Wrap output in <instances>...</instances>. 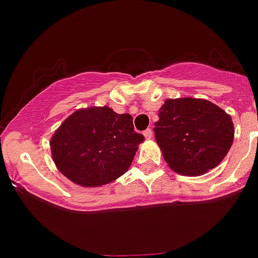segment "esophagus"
Returning a JSON list of instances; mask_svg holds the SVG:
<instances>
[{"instance_id":"34e87169","label":"esophagus","mask_w":258,"mask_h":258,"mask_svg":"<svg viewBox=\"0 0 258 258\" xmlns=\"http://www.w3.org/2000/svg\"><path fill=\"white\" fill-rule=\"evenodd\" d=\"M144 136H145V139H148V140L153 138V131H152V128L145 130V131H144Z\"/></svg>"}]
</instances>
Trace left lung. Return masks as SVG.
Wrapping results in <instances>:
<instances>
[{
	"label": "left lung",
	"mask_w": 258,
	"mask_h": 258,
	"mask_svg": "<svg viewBox=\"0 0 258 258\" xmlns=\"http://www.w3.org/2000/svg\"><path fill=\"white\" fill-rule=\"evenodd\" d=\"M154 126L169 167L185 176L203 175L218 166L234 142L231 116L204 98H169Z\"/></svg>",
	"instance_id": "8db88e82"
}]
</instances>
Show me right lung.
I'll use <instances>...</instances> for the list:
<instances>
[{
  "mask_svg": "<svg viewBox=\"0 0 258 258\" xmlns=\"http://www.w3.org/2000/svg\"><path fill=\"white\" fill-rule=\"evenodd\" d=\"M143 140L130 114H116L106 105L91 106L74 111L55 130L51 158L75 184L101 187L128 170Z\"/></svg>",
  "mask_w": 258,
  "mask_h": 258,
  "instance_id": "add662e5",
  "label": "right lung"
}]
</instances>
